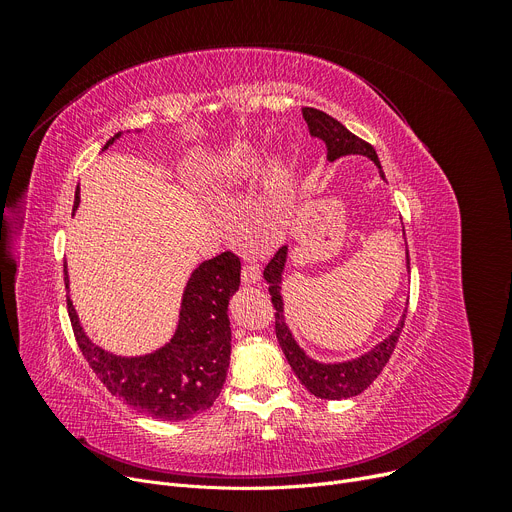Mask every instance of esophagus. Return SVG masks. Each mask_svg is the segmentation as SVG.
<instances>
[{
	"mask_svg": "<svg viewBox=\"0 0 512 512\" xmlns=\"http://www.w3.org/2000/svg\"><path fill=\"white\" fill-rule=\"evenodd\" d=\"M259 274H261V270H259V263L257 261L249 259V261L242 263V282L255 284L259 280Z\"/></svg>",
	"mask_w": 512,
	"mask_h": 512,
	"instance_id": "esophagus-1",
	"label": "esophagus"
}]
</instances>
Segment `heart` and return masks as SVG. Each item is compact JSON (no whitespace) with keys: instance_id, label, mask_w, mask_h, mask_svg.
Wrapping results in <instances>:
<instances>
[{"instance_id":"obj_1","label":"heart","mask_w":512,"mask_h":512,"mask_svg":"<svg viewBox=\"0 0 512 512\" xmlns=\"http://www.w3.org/2000/svg\"><path fill=\"white\" fill-rule=\"evenodd\" d=\"M247 172H249V166H240V168H236V178H238V176H242V174H247ZM282 193H284V191H282V184H280V180H276V182H274V195H276V197H280Z\"/></svg>"}]
</instances>
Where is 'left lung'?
Wrapping results in <instances>:
<instances>
[{"mask_svg": "<svg viewBox=\"0 0 512 512\" xmlns=\"http://www.w3.org/2000/svg\"><path fill=\"white\" fill-rule=\"evenodd\" d=\"M303 118L309 126V132L313 137L321 139L328 145V157L338 159L348 153H361L373 159L380 168V174L384 178L380 159L375 149L359 139L357 134H353L344 124H340L336 118L328 116L326 112H319L315 107H303ZM284 261H286V247L278 249L276 255L270 259V263L265 265V280L270 282V294H272V305L276 309V336L282 346V351L292 367V371L297 373V378L301 384L315 396L319 398H328V400H340V398H351L361 394L373 380L378 378L382 369L388 365L396 342L400 338L402 326H405V319L400 321V326L396 332L382 344L373 348L371 353L363 355L357 361H348V363H338V365H321L311 361L301 348L294 342L292 334L288 332L284 324V315H282V297H280V276L284 270Z\"/></svg>", "mask_w": 512, "mask_h": 512, "instance_id": "obj_1", "label": "left lung"}]
</instances>
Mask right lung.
Instances as JSON below:
<instances>
[{"mask_svg": "<svg viewBox=\"0 0 512 512\" xmlns=\"http://www.w3.org/2000/svg\"><path fill=\"white\" fill-rule=\"evenodd\" d=\"M120 134L105 143L110 147ZM78 207V191L74 209ZM68 288V272L64 267ZM240 286V257L224 251L203 261L186 284L180 324L164 348L124 359L101 351L78 324L66 294L68 315L80 353L97 378L128 407L153 419L182 421L209 409L220 396L230 363L228 299Z\"/></svg>", "mask_w": 512, "mask_h": 512, "instance_id": "obj_1", "label": "right lung"}]
</instances>
